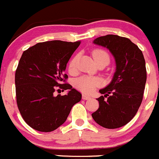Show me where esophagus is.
<instances>
[{
	"mask_svg": "<svg viewBox=\"0 0 159 159\" xmlns=\"http://www.w3.org/2000/svg\"><path fill=\"white\" fill-rule=\"evenodd\" d=\"M92 98L91 96H89V95H83V99H84V100H88V99H90Z\"/></svg>",
	"mask_w": 159,
	"mask_h": 159,
	"instance_id": "obj_1",
	"label": "esophagus"
}]
</instances>
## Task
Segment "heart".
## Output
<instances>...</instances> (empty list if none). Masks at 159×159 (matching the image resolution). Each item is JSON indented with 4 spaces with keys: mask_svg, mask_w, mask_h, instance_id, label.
<instances>
[{
    "mask_svg": "<svg viewBox=\"0 0 159 159\" xmlns=\"http://www.w3.org/2000/svg\"><path fill=\"white\" fill-rule=\"evenodd\" d=\"M92 54V57H93L94 60H95L96 64L99 61H106V62L109 63V60H110L109 54L103 49H95V50H93ZM77 60H78L77 56L74 57L70 60L69 64H68V71H69V72L73 73L75 71ZM74 85H75L77 89H79L82 92L91 93V92H93L96 87L99 86V81L98 79L95 78V77L81 76L75 81Z\"/></svg>",
    "mask_w": 159,
    "mask_h": 159,
    "instance_id": "1",
    "label": "heart"
}]
</instances>
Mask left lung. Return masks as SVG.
<instances>
[{
  "label": "left lung",
  "mask_w": 159,
  "mask_h": 159,
  "mask_svg": "<svg viewBox=\"0 0 159 159\" xmlns=\"http://www.w3.org/2000/svg\"><path fill=\"white\" fill-rule=\"evenodd\" d=\"M94 43L109 49L116 59V71L111 84L99 91L104 95L97 99L99 107L92 116L101 127L119 128L134 117L142 103L147 81L145 59L128 38L107 35Z\"/></svg>",
  "instance_id": "8db88e82"
}]
</instances>
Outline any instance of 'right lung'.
<instances>
[{
	"mask_svg": "<svg viewBox=\"0 0 159 159\" xmlns=\"http://www.w3.org/2000/svg\"><path fill=\"white\" fill-rule=\"evenodd\" d=\"M81 41L41 42L25 50L15 73L18 109L25 123L38 131L50 132L66 121L81 95L66 83L64 71ZM64 84H63L62 83ZM69 89L67 95L54 92Z\"/></svg>",
	"mask_w": 159,
	"mask_h": 159,
	"instance_id": "1",
	"label": "right lung"
}]
</instances>
